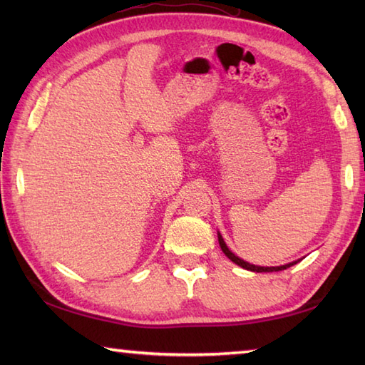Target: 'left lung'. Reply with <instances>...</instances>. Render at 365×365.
Returning a JSON list of instances; mask_svg holds the SVG:
<instances>
[{
  "label": "left lung",
  "mask_w": 365,
  "mask_h": 365,
  "mask_svg": "<svg viewBox=\"0 0 365 365\" xmlns=\"http://www.w3.org/2000/svg\"><path fill=\"white\" fill-rule=\"evenodd\" d=\"M218 242H220V246H221L222 252L226 254L232 262L237 263L238 267H242V268H245V269L255 271V273H271V271H282V269H287L289 267H292V265H294V263H297V262H292V263H287V265H282V267H255V265H251V263H247V262L242 260L240 257H237L235 254H232V252L229 251V247L226 246V243H224V240H222V237H221L220 234H218Z\"/></svg>",
  "instance_id": "8db88e82"
}]
</instances>
